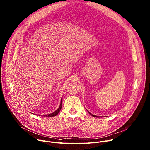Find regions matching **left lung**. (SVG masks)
I'll return each mask as SVG.
<instances>
[{
	"mask_svg": "<svg viewBox=\"0 0 150 150\" xmlns=\"http://www.w3.org/2000/svg\"><path fill=\"white\" fill-rule=\"evenodd\" d=\"M88 111V110H87ZM88 112L90 114V115H91V116H93V117H96V118H98V117H99V116H96V115H93V114H92L91 113H90V112H89L88 111Z\"/></svg>",
	"mask_w": 150,
	"mask_h": 150,
	"instance_id": "1",
	"label": "left lung"
}]
</instances>
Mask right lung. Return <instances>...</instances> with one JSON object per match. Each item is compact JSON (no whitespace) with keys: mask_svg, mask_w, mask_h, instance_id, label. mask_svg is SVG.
I'll use <instances>...</instances> for the list:
<instances>
[{"mask_svg":"<svg viewBox=\"0 0 150 150\" xmlns=\"http://www.w3.org/2000/svg\"><path fill=\"white\" fill-rule=\"evenodd\" d=\"M62 98H61V99L60 106H59V108H58L56 111H55L54 112H53L52 113V114H47V115H44L43 117H55V116H56V115L59 113V112H60V110H61V108H62ZM37 115H38V114H37ZM38 115L39 116V115Z\"/></svg>","mask_w":150,"mask_h":150,"instance_id":"obj_1","label":"right lung"}]
</instances>
